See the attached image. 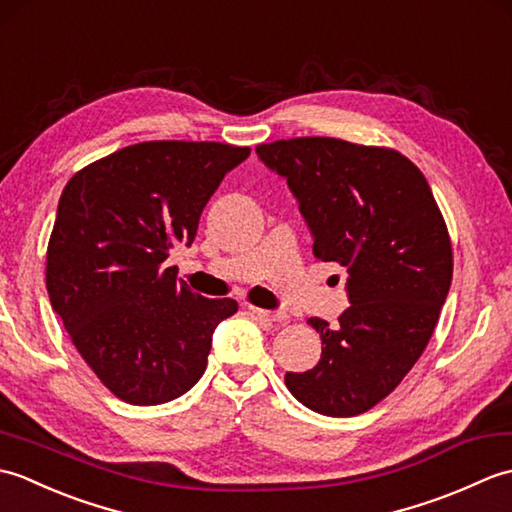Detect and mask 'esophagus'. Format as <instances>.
Wrapping results in <instances>:
<instances>
[{
  "instance_id": "obj_1",
  "label": "esophagus",
  "mask_w": 512,
  "mask_h": 512,
  "mask_svg": "<svg viewBox=\"0 0 512 512\" xmlns=\"http://www.w3.org/2000/svg\"><path fill=\"white\" fill-rule=\"evenodd\" d=\"M248 312L253 314L257 319H264L270 323H281L286 321V314L284 312H273V310H262V308H255V306H248Z\"/></svg>"
}]
</instances>
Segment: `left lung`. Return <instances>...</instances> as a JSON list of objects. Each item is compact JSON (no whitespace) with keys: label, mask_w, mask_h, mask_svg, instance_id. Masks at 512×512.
Returning a JSON list of instances; mask_svg holds the SVG:
<instances>
[{"label":"left lung","mask_w":512,"mask_h":512,"mask_svg":"<svg viewBox=\"0 0 512 512\" xmlns=\"http://www.w3.org/2000/svg\"><path fill=\"white\" fill-rule=\"evenodd\" d=\"M286 178L321 262L347 268L339 323L312 317L321 361L288 372L286 387L323 416L350 418L378 405L416 365L449 295L451 239L422 171L387 147L306 136L257 145Z\"/></svg>","instance_id":"left-lung-1"}]
</instances>
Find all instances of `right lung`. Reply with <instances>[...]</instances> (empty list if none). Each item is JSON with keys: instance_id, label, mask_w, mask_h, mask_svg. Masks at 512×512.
Listing matches in <instances>:
<instances>
[{"instance_id": "right-lung-1", "label": "right lung", "mask_w": 512, "mask_h": 512, "mask_svg": "<svg viewBox=\"0 0 512 512\" xmlns=\"http://www.w3.org/2000/svg\"><path fill=\"white\" fill-rule=\"evenodd\" d=\"M248 147L191 140L129 145L74 173L48 242L52 310L83 361L129 405H160L198 383L233 299H206L165 268L191 246L206 202Z\"/></svg>"}]
</instances>
